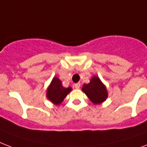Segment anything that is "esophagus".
<instances>
[{"mask_svg": "<svg viewBox=\"0 0 147 147\" xmlns=\"http://www.w3.org/2000/svg\"><path fill=\"white\" fill-rule=\"evenodd\" d=\"M80 86H81V84H80V82H78V83L75 84V88H77V89L80 88Z\"/></svg>", "mask_w": 147, "mask_h": 147, "instance_id": "obj_1", "label": "esophagus"}]
</instances>
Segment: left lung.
Returning <instances> with one entry per match:
<instances>
[{"label": "left lung", "instance_id": "obj_1", "mask_svg": "<svg viewBox=\"0 0 147 147\" xmlns=\"http://www.w3.org/2000/svg\"><path fill=\"white\" fill-rule=\"evenodd\" d=\"M82 89L94 104L102 102L108 96L106 87L97 76H93L88 84H84Z\"/></svg>", "mask_w": 147, "mask_h": 147}]
</instances>
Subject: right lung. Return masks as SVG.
I'll return each mask as SVG.
<instances>
[{
	"label": "right lung",
	"mask_w": 147,
	"mask_h": 147,
	"mask_svg": "<svg viewBox=\"0 0 147 147\" xmlns=\"http://www.w3.org/2000/svg\"><path fill=\"white\" fill-rule=\"evenodd\" d=\"M71 90V87L64 88L60 79L57 77H54L51 85L48 88L47 97L51 102L55 105H59Z\"/></svg>",
	"instance_id": "add662e5"
}]
</instances>
